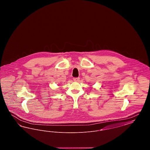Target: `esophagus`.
Returning <instances> with one entry per match:
<instances>
[{
	"label": "esophagus",
	"instance_id": "esophagus-1",
	"mask_svg": "<svg viewBox=\"0 0 150 150\" xmlns=\"http://www.w3.org/2000/svg\"><path fill=\"white\" fill-rule=\"evenodd\" d=\"M79 80H80L79 78H74V81H79Z\"/></svg>",
	"mask_w": 150,
	"mask_h": 150
}]
</instances>
